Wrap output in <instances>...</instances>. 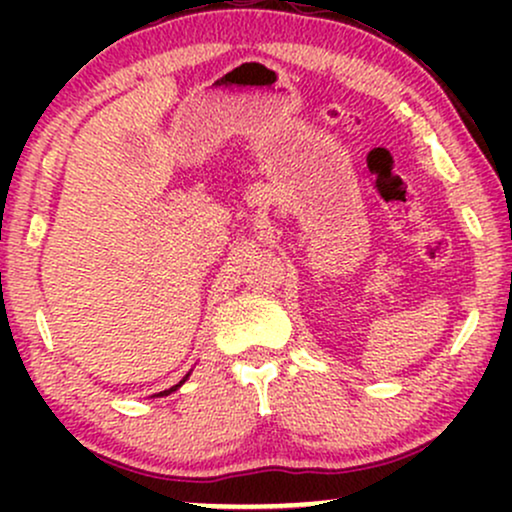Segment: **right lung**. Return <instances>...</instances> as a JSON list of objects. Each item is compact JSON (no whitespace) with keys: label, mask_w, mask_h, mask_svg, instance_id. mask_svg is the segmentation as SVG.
I'll list each match as a JSON object with an SVG mask.
<instances>
[{"label":"right lung","mask_w":512,"mask_h":512,"mask_svg":"<svg viewBox=\"0 0 512 512\" xmlns=\"http://www.w3.org/2000/svg\"><path fill=\"white\" fill-rule=\"evenodd\" d=\"M185 378H187V375H185ZM182 383H185V380H180V385H182ZM180 385L170 387V390H163V392H158V395H161V397H163V395H170V392H175V390H178V387H180Z\"/></svg>","instance_id":"add662e5"}]
</instances>
